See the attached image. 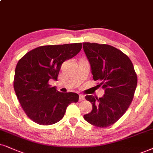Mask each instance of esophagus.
Returning a JSON list of instances; mask_svg holds the SVG:
<instances>
[{"label": "esophagus", "mask_w": 153, "mask_h": 153, "mask_svg": "<svg viewBox=\"0 0 153 153\" xmlns=\"http://www.w3.org/2000/svg\"><path fill=\"white\" fill-rule=\"evenodd\" d=\"M83 100H85V96L82 95V94H80L79 95V101L82 102Z\"/></svg>", "instance_id": "esophagus-1"}]
</instances>
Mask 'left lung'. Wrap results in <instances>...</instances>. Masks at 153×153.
<instances>
[{"instance_id":"8db88e82","label":"left lung","mask_w":153,"mask_h":153,"mask_svg":"<svg viewBox=\"0 0 153 153\" xmlns=\"http://www.w3.org/2000/svg\"><path fill=\"white\" fill-rule=\"evenodd\" d=\"M83 50L90 62L94 80L104 90L103 97L86 95L92 104L84 119L90 124L105 128L114 124L128 109L137 86V75L130 59L107 44L84 42Z\"/></svg>"}]
</instances>
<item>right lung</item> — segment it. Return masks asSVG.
I'll list each match as a JSON object with an SVG mask.
<instances>
[{"instance_id": "obj_1", "label": "right lung", "mask_w": 153, "mask_h": 153, "mask_svg": "<svg viewBox=\"0 0 153 153\" xmlns=\"http://www.w3.org/2000/svg\"><path fill=\"white\" fill-rule=\"evenodd\" d=\"M82 49V43L42 46L19 60L15 71L14 90L25 114L38 124L51 125L63 119L66 108L78 102L75 92H60L49 80H56L61 65Z\"/></svg>"}]
</instances>
